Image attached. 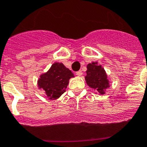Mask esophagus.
I'll use <instances>...</instances> for the list:
<instances>
[{"label": "esophagus", "mask_w": 147, "mask_h": 147, "mask_svg": "<svg viewBox=\"0 0 147 147\" xmlns=\"http://www.w3.org/2000/svg\"><path fill=\"white\" fill-rule=\"evenodd\" d=\"M76 74L78 76H82V71L81 70H80V71H77V72L76 73Z\"/></svg>", "instance_id": "esophagus-1"}]
</instances>
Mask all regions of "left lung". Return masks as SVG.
<instances>
[{"label":"left lung","instance_id":"1","mask_svg":"<svg viewBox=\"0 0 147 147\" xmlns=\"http://www.w3.org/2000/svg\"><path fill=\"white\" fill-rule=\"evenodd\" d=\"M86 72L85 80L88 86L96 90L100 94H105V90L110 85L106 72L102 65H98L97 62L89 63Z\"/></svg>","mask_w":147,"mask_h":147}]
</instances>
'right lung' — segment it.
<instances>
[{
    "label": "right lung",
    "instance_id": "1",
    "mask_svg": "<svg viewBox=\"0 0 147 147\" xmlns=\"http://www.w3.org/2000/svg\"><path fill=\"white\" fill-rule=\"evenodd\" d=\"M74 74L62 63L55 62L49 71L40 76L38 87L50 99H57L65 92L69 80Z\"/></svg>",
    "mask_w": 147,
    "mask_h": 147
}]
</instances>
